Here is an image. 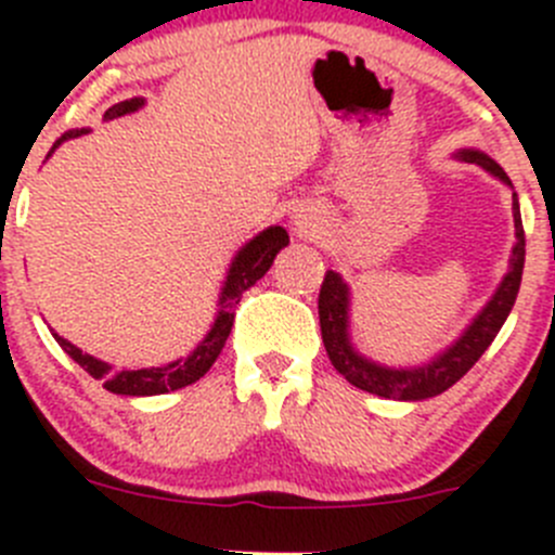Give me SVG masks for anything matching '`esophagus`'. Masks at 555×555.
I'll use <instances>...</instances> for the list:
<instances>
[{
  "mask_svg": "<svg viewBox=\"0 0 555 555\" xmlns=\"http://www.w3.org/2000/svg\"><path fill=\"white\" fill-rule=\"evenodd\" d=\"M300 231H304V233H309V231H313V228H311V225H304V222H300Z\"/></svg>",
  "mask_w": 555,
  "mask_h": 555,
  "instance_id": "34e87169",
  "label": "esophagus"
}]
</instances>
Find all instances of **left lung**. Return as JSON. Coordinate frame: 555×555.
Segmentation results:
<instances>
[{"mask_svg": "<svg viewBox=\"0 0 555 555\" xmlns=\"http://www.w3.org/2000/svg\"><path fill=\"white\" fill-rule=\"evenodd\" d=\"M456 158L467 160V164H478L480 169L494 173L500 182L511 184V179L502 171V166L496 164V160H491L489 155L478 153V150H462V153H456ZM513 222H516V246H513L511 268H507L505 279H502V284L496 287V293L491 295V300L483 306V311L467 324V330L453 340L449 349L440 351L435 360L416 367L378 365V362L367 360V357H362L360 351L351 346L349 284L340 279V273H324L322 289H319V327H322L324 349H327V357L330 362H333L335 371H338L351 386H357V389L386 397V400L416 402L435 395H443L446 389H451V386L480 360V354L489 349L491 340L496 338V333H500L502 324H505L513 304H516L526 257L524 222H520L516 193H513Z\"/></svg>", "mask_w": 555, "mask_h": 555, "instance_id": "left-lung-1", "label": "left lung"}]
</instances>
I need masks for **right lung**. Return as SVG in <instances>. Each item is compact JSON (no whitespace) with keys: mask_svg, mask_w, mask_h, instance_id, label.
I'll list each match as a JSON object with an SVG mask.
<instances>
[{"mask_svg":"<svg viewBox=\"0 0 555 555\" xmlns=\"http://www.w3.org/2000/svg\"><path fill=\"white\" fill-rule=\"evenodd\" d=\"M142 104L144 99H128V102L109 106V109L104 112V117L106 120H112V117L128 115V112H137ZM82 133H86V128L64 133V137L53 144V150L59 147L61 142H66V139L82 137ZM53 150H50V153H53ZM287 244H289L287 231H284L282 225H271L262 233H257L251 242H246L242 249L236 251L231 268H228L225 284H222L220 304H217L220 306V311H217L215 324H211V330L206 333V338L201 340V344L195 346L184 360H173L169 365H160V367H139V371H128V367H122V371H115L109 362H102L96 360V357L86 354V351L77 349L75 344L61 338L59 333H53V338L59 340L61 349H64L66 354L82 367V371H88L93 378L104 382L106 391H115V395H126V397H150V395H166V391L182 389V386L198 382V378L215 365L222 346H225L228 335H231L238 300H242V295L251 287V284H257L262 276H266L268 268L273 266V257H276L279 249Z\"/></svg>","mask_w":555,"mask_h":555,"instance_id":"1","label":"right lung"}]
</instances>
